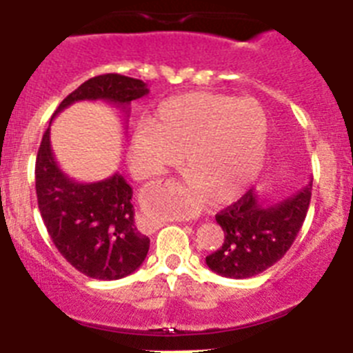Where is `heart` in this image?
I'll use <instances>...</instances> for the list:
<instances>
[{"mask_svg": "<svg viewBox=\"0 0 353 353\" xmlns=\"http://www.w3.org/2000/svg\"><path fill=\"white\" fill-rule=\"evenodd\" d=\"M269 118L254 99L194 92L162 102L134 129L129 164L139 179L166 173L183 159L194 191L212 203L239 198L263 168Z\"/></svg>", "mask_w": 353, "mask_h": 353, "instance_id": "b5f03b06", "label": "heart"}]
</instances>
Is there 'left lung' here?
<instances>
[{"mask_svg": "<svg viewBox=\"0 0 353 353\" xmlns=\"http://www.w3.org/2000/svg\"><path fill=\"white\" fill-rule=\"evenodd\" d=\"M313 180L290 198L269 203L249 189L236 203L215 215L224 242L207 256L208 269L223 277L245 279L281 260L301 232L311 201Z\"/></svg>", "mask_w": 353, "mask_h": 353, "instance_id": "left-lung-1", "label": "left lung"}]
</instances>
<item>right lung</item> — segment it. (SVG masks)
Wrapping results in <instances>:
<instances>
[{"label": "right lung", "mask_w": 353, "mask_h": 353, "mask_svg": "<svg viewBox=\"0 0 353 353\" xmlns=\"http://www.w3.org/2000/svg\"><path fill=\"white\" fill-rule=\"evenodd\" d=\"M148 92L141 79L120 74L97 76L67 95L52 118L81 101L109 102L129 117L130 102ZM35 187L49 236L72 267L102 281L121 279L141 267L150 239L136 226L132 187L120 173L90 183L70 179L52 155L51 123L37 154Z\"/></svg>", "instance_id": "add662e5"}]
</instances>
